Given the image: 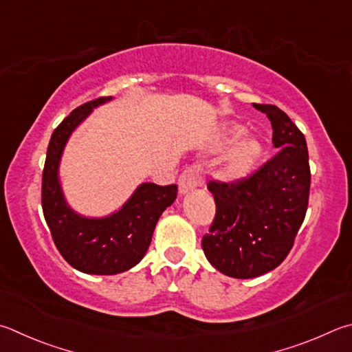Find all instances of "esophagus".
Returning a JSON list of instances; mask_svg holds the SVG:
<instances>
[{"mask_svg": "<svg viewBox=\"0 0 352 352\" xmlns=\"http://www.w3.org/2000/svg\"><path fill=\"white\" fill-rule=\"evenodd\" d=\"M204 183H206V180L201 174L200 164H190L178 178V189H180V194H186L189 190L204 186Z\"/></svg>", "mask_w": 352, "mask_h": 352, "instance_id": "esophagus-1", "label": "esophagus"}]
</instances>
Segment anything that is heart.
<instances>
[{"label":"heart","mask_w":352,"mask_h":352,"mask_svg":"<svg viewBox=\"0 0 352 352\" xmlns=\"http://www.w3.org/2000/svg\"><path fill=\"white\" fill-rule=\"evenodd\" d=\"M243 129L235 127L231 132L232 140H237L241 137ZM260 155V144L255 140H246V142L240 143L237 148L232 151V154L229 155L226 166H225V175L229 180H237L248 175L251 169L254 168L255 162Z\"/></svg>","instance_id":"1"}]
</instances>
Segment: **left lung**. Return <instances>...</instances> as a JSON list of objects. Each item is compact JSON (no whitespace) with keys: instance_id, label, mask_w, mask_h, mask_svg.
I'll return each instance as SVG.
<instances>
[{"instance_id":"left-lung-1","label":"left lung","mask_w":352,"mask_h":352,"mask_svg":"<svg viewBox=\"0 0 352 352\" xmlns=\"http://www.w3.org/2000/svg\"><path fill=\"white\" fill-rule=\"evenodd\" d=\"M254 107L270 118L277 152L246 177L208 183L217 209L201 248L215 270L234 278L258 277L282 263L309 200V155L302 131L277 106Z\"/></svg>"}]
</instances>
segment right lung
I'll return each instance as SVG.
<instances>
[{
    "label": "right lung",
    "mask_w": 352,
    "mask_h": 352,
    "mask_svg": "<svg viewBox=\"0 0 352 352\" xmlns=\"http://www.w3.org/2000/svg\"><path fill=\"white\" fill-rule=\"evenodd\" d=\"M109 100L87 101L56 126L47 146L41 182L43 214L56 249L75 270L97 276L124 272L144 257L160 215L178 192L177 184L144 183L118 212L106 219H85L67 206L56 175L63 148L94 107Z\"/></svg>",
    "instance_id": "obj_1"
}]
</instances>
